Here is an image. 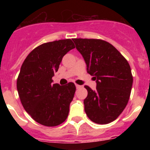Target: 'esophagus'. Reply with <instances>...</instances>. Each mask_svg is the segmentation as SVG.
I'll list each match as a JSON object with an SVG mask.
<instances>
[{
	"label": "esophagus",
	"mask_w": 150,
	"mask_h": 150,
	"mask_svg": "<svg viewBox=\"0 0 150 150\" xmlns=\"http://www.w3.org/2000/svg\"><path fill=\"white\" fill-rule=\"evenodd\" d=\"M80 87H81V86H79V85L76 84V88H80Z\"/></svg>",
	"instance_id": "34e87169"
}]
</instances>
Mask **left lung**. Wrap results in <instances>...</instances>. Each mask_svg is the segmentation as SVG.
<instances>
[{"label":"left lung","mask_w":150,"mask_h":150,"mask_svg":"<svg viewBox=\"0 0 150 150\" xmlns=\"http://www.w3.org/2000/svg\"><path fill=\"white\" fill-rule=\"evenodd\" d=\"M86 64L87 72L96 80V89L86 86L84 109L97 124L114 121L126 107L133 76L129 64L114 46L98 39H73Z\"/></svg>","instance_id":"8db88e82"}]
</instances>
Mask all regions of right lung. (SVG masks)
<instances>
[{
  "label": "right lung",
  "instance_id": "add662e5",
  "mask_svg": "<svg viewBox=\"0 0 150 150\" xmlns=\"http://www.w3.org/2000/svg\"><path fill=\"white\" fill-rule=\"evenodd\" d=\"M75 48L71 39L43 43L30 52L21 67L17 91L24 109L34 120L45 126H56L65 121L76 86L53 84L64 55Z\"/></svg>",
  "mask_w": 150,
  "mask_h": 150
}]
</instances>
